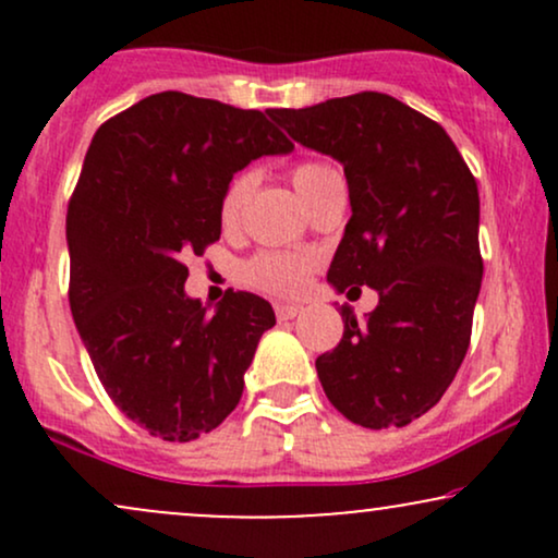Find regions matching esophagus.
Here are the masks:
<instances>
[{"label":"esophagus","instance_id":"34e87169","mask_svg":"<svg viewBox=\"0 0 558 558\" xmlns=\"http://www.w3.org/2000/svg\"><path fill=\"white\" fill-rule=\"evenodd\" d=\"M301 312H304V306H299V304H278V306H275V315H278V319H293V317H299Z\"/></svg>","mask_w":558,"mask_h":558}]
</instances>
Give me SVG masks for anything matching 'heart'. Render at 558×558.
I'll return each instance as SVG.
<instances>
[{
    "mask_svg": "<svg viewBox=\"0 0 558 558\" xmlns=\"http://www.w3.org/2000/svg\"><path fill=\"white\" fill-rule=\"evenodd\" d=\"M291 181L296 185L301 202L306 207H315L325 196L332 194L336 189H343V175L336 165L323 162V159H304L296 168L291 170ZM254 191V175L252 172H239L226 185L220 198V222L226 228H235L241 222L243 207H246L248 196ZM315 259L306 254L293 252H278V248H262V252L252 254L241 265V280L246 286L259 288V291L278 293V296H291L304 288L306 278H310Z\"/></svg>",
    "mask_w": 558,
    "mask_h": 558,
    "instance_id": "b5f03b06",
    "label": "heart"
}]
</instances>
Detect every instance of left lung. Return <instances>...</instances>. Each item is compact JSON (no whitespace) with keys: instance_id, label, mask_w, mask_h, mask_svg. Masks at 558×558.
I'll return each instance as SVG.
<instances>
[{"instance_id":"left-lung-1","label":"left lung","mask_w":558,"mask_h":558,"mask_svg":"<svg viewBox=\"0 0 558 558\" xmlns=\"http://www.w3.org/2000/svg\"><path fill=\"white\" fill-rule=\"evenodd\" d=\"M267 114L343 165L351 220L328 280L380 296L364 325L341 310L343 338L315 362L325 396L369 430L409 425L440 401L470 349L483 283L475 175L444 128L388 94Z\"/></svg>"}]
</instances>
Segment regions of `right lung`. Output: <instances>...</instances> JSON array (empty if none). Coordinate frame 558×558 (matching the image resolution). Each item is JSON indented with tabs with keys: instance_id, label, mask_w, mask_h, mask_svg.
Returning a JSON list of instances; mask_svg holds the SVG:
<instances>
[{
	"instance_id": "add662e5",
	"label": "right lung",
	"mask_w": 558,
	"mask_h": 558,
	"mask_svg": "<svg viewBox=\"0 0 558 558\" xmlns=\"http://www.w3.org/2000/svg\"><path fill=\"white\" fill-rule=\"evenodd\" d=\"M293 144L265 112L162 92L99 125L68 204L70 312L114 407L162 440L215 430L275 325L226 291L215 315L183 291L185 257L220 241L233 172Z\"/></svg>"
}]
</instances>
